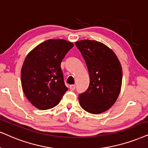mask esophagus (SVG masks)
Here are the masks:
<instances>
[{"label":"esophagus","mask_w":148,"mask_h":148,"mask_svg":"<svg viewBox=\"0 0 148 148\" xmlns=\"http://www.w3.org/2000/svg\"><path fill=\"white\" fill-rule=\"evenodd\" d=\"M75 87H76V85H70V89L71 91H74V89H75Z\"/></svg>","instance_id":"obj_1"}]
</instances>
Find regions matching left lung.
<instances>
[{"label":"left lung","mask_w":148,"mask_h":148,"mask_svg":"<svg viewBox=\"0 0 148 148\" xmlns=\"http://www.w3.org/2000/svg\"><path fill=\"white\" fill-rule=\"evenodd\" d=\"M87 64L90 83L79 95L80 105L85 111L100 114L108 111L118 98L122 83V69L111 48L96 40L75 42Z\"/></svg>","instance_id":"left-lung-1"}]
</instances>
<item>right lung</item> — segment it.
I'll return each instance as SVG.
<instances>
[{
  "label": "right lung",
  "mask_w": 148,
  "mask_h": 148,
  "mask_svg": "<svg viewBox=\"0 0 148 148\" xmlns=\"http://www.w3.org/2000/svg\"><path fill=\"white\" fill-rule=\"evenodd\" d=\"M73 46L72 42L63 39L48 40L27 55L21 70L22 87L35 107L41 110L53 108L68 91L61 63Z\"/></svg>",
  "instance_id": "add662e5"
}]
</instances>
